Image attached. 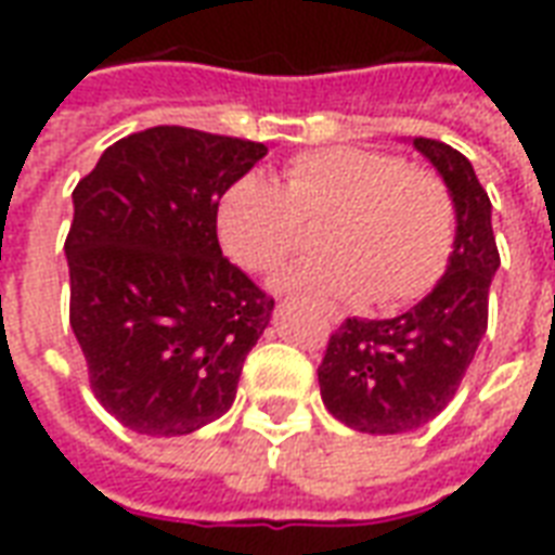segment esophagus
Here are the masks:
<instances>
[{
    "label": "esophagus",
    "mask_w": 555,
    "mask_h": 555,
    "mask_svg": "<svg viewBox=\"0 0 555 555\" xmlns=\"http://www.w3.org/2000/svg\"><path fill=\"white\" fill-rule=\"evenodd\" d=\"M324 314L330 324H338V321H341V312H338V309H333V306H324Z\"/></svg>",
    "instance_id": "esophagus-1"
}]
</instances>
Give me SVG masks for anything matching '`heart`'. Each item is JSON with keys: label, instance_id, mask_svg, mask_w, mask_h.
<instances>
[{"label": "heart", "instance_id": "obj_1", "mask_svg": "<svg viewBox=\"0 0 555 555\" xmlns=\"http://www.w3.org/2000/svg\"><path fill=\"white\" fill-rule=\"evenodd\" d=\"M326 225V261H302L279 288L404 309L440 285L457 246V205L442 175L389 151L318 147L288 159L285 183L249 171L217 207L222 253L249 273H273Z\"/></svg>", "mask_w": 555, "mask_h": 555}]
</instances>
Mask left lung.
Listing matches in <instances>:
<instances>
[{
    "mask_svg": "<svg viewBox=\"0 0 555 555\" xmlns=\"http://www.w3.org/2000/svg\"><path fill=\"white\" fill-rule=\"evenodd\" d=\"M413 145L437 166L457 205L452 264L425 300L386 321L348 318L330 336L318 384L326 410L362 434H401L437 416L457 392L485 330L500 249L490 198L469 159L440 139Z\"/></svg>",
    "mask_w": 555,
    "mask_h": 555,
    "instance_id": "8db88e82",
    "label": "left lung"
}]
</instances>
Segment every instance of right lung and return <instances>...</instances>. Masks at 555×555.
Here are the masks:
<instances>
[{"instance_id": "add662e5", "label": "right lung", "mask_w": 555, "mask_h": 555, "mask_svg": "<svg viewBox=\"0 0 555 555\" xmlns=\"http://www.w3.org/2000/svg\"><path fill=\"white\" fill-rule=\"evenodd\" d=\"M267 147L159 125L118 139L74 190L70 326L125 428L181 437L234 401L273 297L219 249L217 207Z\"/></svg>"}]
</instances>
